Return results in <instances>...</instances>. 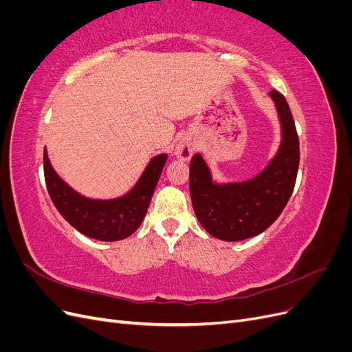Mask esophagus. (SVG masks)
Here are the masks:
<instances>
[{
	"label": "esophagus",
	"instance_id": "34e87169",
	"mask_svg": "<svg viewBox=\"0 0 352 352\" xmlns=\"http://www.w3.org/2000/svg\"><path fill=\"white\" fill-rule=\"evenodd\" d=\"M194 150H195L194 144L190 142V141L184 140V141H180V142L177 144V146H176V155H177L179 158H182V160H189L190 157H192Z\"/></svg>",
	"mask_w": 352,
	"mask_h": 352
}]
</instances>
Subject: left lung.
<instances>
[{
    "instance_id": "8db88e82",
    "label": "left lung",
    "mask_w": 352,
    "mask_h": 352,
    "mask_svg": "<svg viewBox=\"0 0 352 352\" xmlns=\"http://www.w3.org/2000/svg\"><path fill=\"white\" fill-rule=\"evenodd\" d=\"M270 97L278 107L283 140L280 150L261 175L248 182L216 185L204 160L195 154L189 166V190L201 226L221 241H242L267 229L289 201L300 166V140L289 105L278 91Z\"/></svg>"
}]
</instances>
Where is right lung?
<instances>
[{
  "instance_id": "add662e5",
  "label": "right lung",
  "mask_w": 352,
  "mask_h": 352,
  "mask_svg": "<svg viewBox=\"0 0 352 352\" xmlns=\"http://www.w3.org/2000/svg\"><path fill=\"white\" fill-rule=\"evenodd\" d=\"M166 162V154L154 157L131 192L111 201L88 199L74 192L52 170L45 150L44 176L52 204L74 229L85 236L111 242L131 236L141 226Z\"/></svg>"
}]
</instances>
